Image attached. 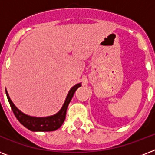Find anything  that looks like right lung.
<instances>
[{
	"label": "right lung",
	"mask_w": 155,
	"mask_h": 155,
	"mask_svg": "<svg viewBox=\"0 0 155 155\" xmlns=\"http://www.w3.org/2000/svg\"><path fill=\"white\" fill-rule=\"evenodd\" d=\"M80 86H81V83H79L71 88L70 91L68 92V94L66 97L65 101L63 103L62 108L58 113H55L54 115L45 117H31V116L26 115L25 113H23L14 105V104L11 101L10 97L8 96L7 90H5V92L11 108H12L17 119L19 120V122L21 125H24L25 128H27L28 130L34 131V132H38V131L50 132V131H54V130H58V128H60L61 125H63V121L65 120L68 104L72 99L76 89Z\"/></svg>",
	"instance_id": "1"
}]
</instances>
